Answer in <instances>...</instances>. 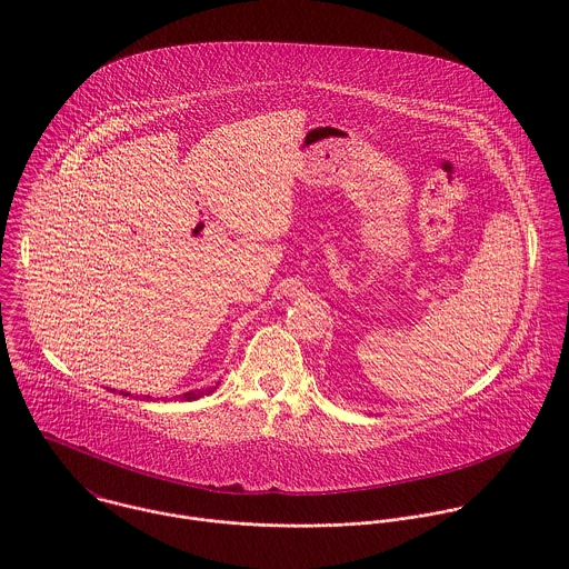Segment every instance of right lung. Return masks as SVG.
Returning <instances> with one entry per match:
<instances>
[{
	"label": "right lung",
	"mask_w": 569,
	"mask_h": 569,
	"mask_svg": "<svg viewBox=\"0 0 569 569\" xmlns=\"http://www.w3.org/2000/svg\"><path fill=\"white\" fill-rule=\"evenodd\" d=\"M217 390V386H208V388H201V390H190V392H186V395H179V397H174V399H181V401H197V399H201V397H208V395H212ZM122 397H131L129 392H120ZM151 397H147V401H149Z\"/></svg>",
	"instance_id": "right-lung-1"
}]
</instances>
